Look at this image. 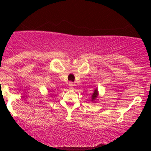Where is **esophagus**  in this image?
Segmentation results:
<instances>
[{
	"mask_svg": "<svg viewBox=\"0 0 151 151\" xmlns=\"http://www.w3.org/2000/svg\"><path fill=\"white\" fill-rule=\"evenodd\" d=\"M69 88H70V89H73V88H74V85H73V82H69Z\"/></svg>",
	"mask_w": 151,
	"mask_h": 151,
	"instance_id": "34e87169",
	"label": "esophagus"
}]
</instances>
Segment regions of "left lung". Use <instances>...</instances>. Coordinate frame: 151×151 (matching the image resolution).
Wrapping results in <instances>:
<instances>
[{
    "instance_id": "1",
    "label": "left lung",
    "mask_w": 151,
    "mask_h": 151,
    "mask_svg": "<svg viewBox=\"0 0 151 151\" xmlns=\"http://www.w3.org/2000/svg\"><path fill=\"white\" fill-rule=\"evenodd\" d=\"M98 95H99V93H98V91H97V88H96L95 90L94 91V93L92 94L91 100V101L93 103L97 102V98H98Z\"/></svg>"
}]
</instances>
